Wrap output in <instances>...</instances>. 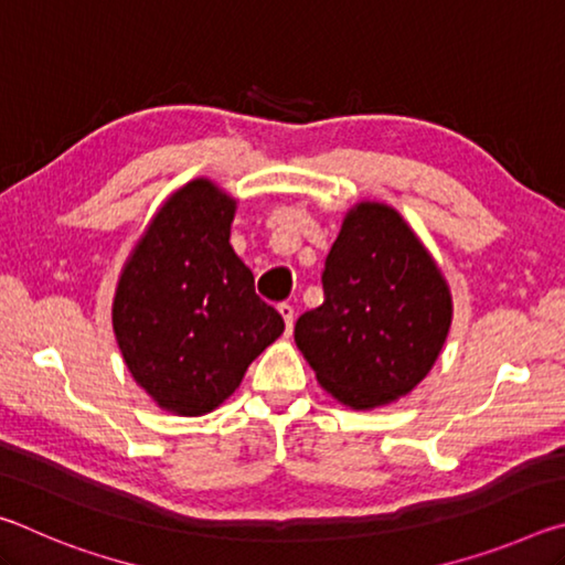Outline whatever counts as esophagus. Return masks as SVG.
Wrapping results in <instances>:
<instances>
[{"mask_svg": "<svg viewBox=\"0 0 565 565\" xmlns=\"http://www.w3.org/2000/svg\"><path fill=\"white\" fill-rule=\"evenodd\" d=\"M279 313H281V319H284V323H286V333H291V329H294V306H289V303H281L279 306Z\"/></svg>", "mask_w": 565, "mask_h": 565, "instance_id": "1", "label": "esophagus"}]
</instances>
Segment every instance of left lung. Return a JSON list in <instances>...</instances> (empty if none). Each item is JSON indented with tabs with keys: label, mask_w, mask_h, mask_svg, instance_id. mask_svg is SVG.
<instances>
[{
	"label": "left lung",
	"mask_w": 565,
	"mask_h": 565,
	"mask_svg": "<svg viewBox=\"0 0 565 565\" xmlns=\"http://www.w3.org/2000/svg\"><path fill=\"white\" fill-rule=\"evenodd\" d=\"M321 279L327 299L294 329L321 388L353 411L408 396L434 369L454 319L431 252L394 206L359 202Z\"/></svg>",
	"instance_id": "obj_1"
}]
</instances>
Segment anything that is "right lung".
Wrapping results in <instances>:
<instances>
[{
  "mask_svg": "<svg viewBox=\"0 0 565 565\" xmlns=\"http://www.w3.org/2000/svg\"><path fill=\"white\" fill-rule=\"evenodd\" d=\"M236 199L199 177L169 194L121 266L111 327L131 379L161 411L204 416L284 333L228 244Z\"/></svg>",
  "mask_w": 565,
  "mask_h": 565,
  "instance_id": "add662e5",
  "label": "right lung"
}]
</instances>
